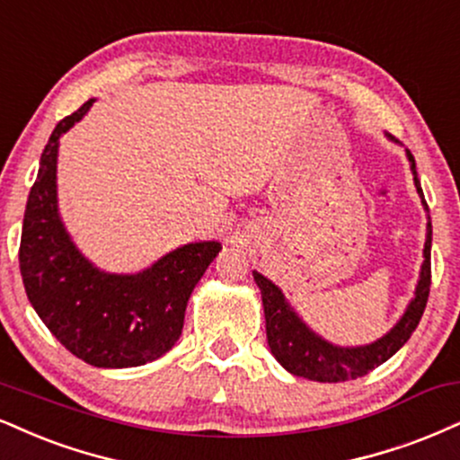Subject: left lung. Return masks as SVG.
Instances as JSON below:
<instances>
[{
	"label": "left lung",
	"mask_w": 460,
	"mask_h": 460,
	"mask_svg": "<svg viewBox=\"0 0 460 460\" xmlns=\"http://www.w3.org/2000/svg\"><path fill=\"white\" fill-rule=\"evenodd\" d=\"M385 137L398 143L388 132H385ZM405 152L413 173V184H416L418 195L422 199L424 209L429 212L422 186H420L418 180L416 160H413L409 149H405ZM426 218H429V223H426L424 261L411 302L407 304L405 313L396 321L394 328L375 342H368V345L341 347L321 339L317 332L304 323L300 314L296 313V308L287 302L285 293L272 280L265 279L263 274L252 272L254 283L261 289L270 351L279 359L280 367L289 370L291 375H297V377L321 381V384H339V381L364 377V375H368L370 370H375L385 359H390L405 345L409 336L413 334V330L418 328L420 319H422L430 291V242H433V226H430V216H426Z\"/></svg>",
	"instance_id": "1"
}]
</instances>
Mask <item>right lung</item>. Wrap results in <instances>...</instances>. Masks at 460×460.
I'll list each match as a JSON object with an SVG mask.
<instances>
[{"instance_id": "1", "label": "right lung", "mask_w": 460, "mask_h": 460, "mask_svg": "<svg viewBox=\"0 0 460 460\" xmlns=\"http://www.w3.org/2000/svg\"><path fill=\"white\" fill-rule=\"evenodd\" d=\"M90 98L55 126L27 199L19 268L31 306L72 356L98 368L154 362L180 339L186 304L220 242H190L137 274H111L76 248L58 206L59 137L85 118Z\"/></svg>"}]
</instances>
